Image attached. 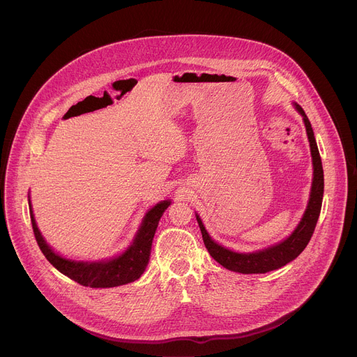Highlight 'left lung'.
Returning <instances> with one entry per match:
<instances>
[{
	"mask_svg": "<svg viewBox=\"0 0 357 357\" xmlns=\"http://www.w3.org/2000/svg\"><path fill=\"white\" fill-rule=\"evenodd\" d=\"M294 107L297 112L303 117L307 139L310 143V151H312V160H313V183L310 190V199L306 207V211L301 217L300 223L294 229V231L283 241L270 245L267 249L253 252V253H236L231 252L223 245L217 244L207 233L206 227L202 223V218L196 214L197 223L200 226L203 241L206 249L208 250L210 256L220 263L223 267L243 274H253V273H267L271 270L280 268L294 260L301 252L306 249L307 243L310 241L314 227L319 220V214L323 202V188H324V177H323V167H321V158L319 154V149L316 144L314 132L312 128V124L305 113V109L301 108L297 102H294Z\"/></svg>",
	"mask_w": 357,
	"mask_h": 357,
	"instance_id": "obj_1",
	"label": "left lung"
}]
</instances>
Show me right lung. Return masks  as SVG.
<instances>
[{"label": "right lung", "instance_id": "1", "mask_svg": "<svg viewBox=\"0 0 357 357\" xmlns=\"http://www.w3.org/2000/svg\"><path fill=\"white\" fill-rule=\"evenodd\" d=\"M170 203V200H164L155 204L153 208H150V211L146 213L142 226L139 231H137L135 238L130 248L119 257L101 261H74L54 253V250L43 238L36 225V218L31 207L30 215L38 248L41 249L45 259L59 271L66 274L71 280L79 283L81 286L116 287L140 279V276L144 273L150 259L154 233L157 230L162 213L166 211Z\"/></svg>", "mask_w": 357, "mask_h": 357}]
</instances>
